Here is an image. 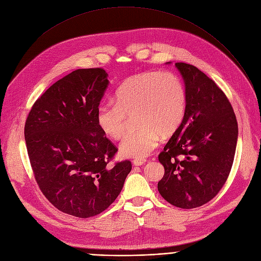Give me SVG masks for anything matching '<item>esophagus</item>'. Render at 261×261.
Listing matches in <instances>:
<instances>
[{
	"label": "esophagus",
	"instance_id": "1",
	"mask_svg": "<svg viewBox=\"0 0 261 261\" xmlns=\"http://www.w3.org/2000/svg\"><path fill=\"white\" fill-rule=\"evenodd\" d=\"M145 159H135L133 160V165L134 166H142L145 164Z\"/></svg>",
	"mask_w": 261,
	"mask_h": 261
}]
</instances>
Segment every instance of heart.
Instances as JSON below:
<instances>
[{"label":"heart","instance_id":"b5f03b06","mask_svg":"<svg viewBox=\"0 0 261 261\" xmlns=\"http://www.w3.org/2000/svg\"><path fill=\"white\" fill-rule=\"evenodd\" d=\"M187 111V96L180 80L171 72L150 71L136 74L116 92V103H103L96 109V123L109 138L120 139L126 129L127 116L139 128L127 134L120 153L142 159L150 155L163 136L174 134Z\"/></svg>","mask_w":261,"mask_h":261}]
</instances>
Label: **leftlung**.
<instances>
[{
	"instance_id": "left-lung-1",
	"label": "left lung",
	"mask_w": 261,
	"mask_h": 261,
	"mask_svg": "<svg viewBox=\"0 0 261 261\" xmlns=\"http://www.w3.org/2000/svg\"><path fill=\"white\" fill-rule=\"evenodd\" d=\"M175 68L184 81L187 111L158 156L165 168L158 191L170 204L191 209L213 200L225 184L238 123L226 95L213 80L192 65L176 63Z\"/></svg>"
}]
</instances>
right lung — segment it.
<instances>
[{
    "label": "right lung",
    "mask_w": 261,
    "mask_h": 261,
    "mask_svg": "<svg viewBox=\"0 0 261 261\" xmlns=\"http://www.w3.org/2000/svg\"><path fill=\"white\" fill-rule=\"evenodd\" d=\"M107 77L101 68L68 74L35 102L24 127L40 190L60 212L84 219L115 202L132 170L129 160L107 165L118 150L95 119Z\"/></svg>",
    "instance_id": "right-lung-1"
}]
</instances>
